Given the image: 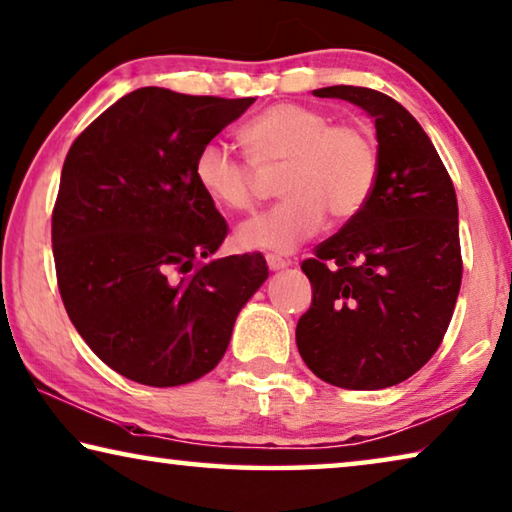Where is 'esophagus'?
Returning a JSON list of instances; mask_svg holds the SVG:
<instances>
[{
  "instance_id": "obj_1",
  "label": "esophagus",
  "mask_w": 512,
  "mask_h": 512,
  "mask_svg": "<svg viewBox=\"0 0 512 512\" xmlns=\"http://www.w3.org/2000/svg\"><path fill=\"white\" fill-rule=\"evenodd\" d=\"M266 264H269L271 271H282V269H289L291 262L285 257H278V255H266Z\"/></svg>"
}]
</instances>
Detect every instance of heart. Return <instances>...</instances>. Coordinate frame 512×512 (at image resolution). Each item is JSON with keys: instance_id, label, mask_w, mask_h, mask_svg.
<instances>
[{"instance_id": "1", "label": "heart", "mask_w": 512, "mask_h": 512, "mask_svg": "<svg viewBox=\"0 0 512 512\" xmlns=\"http://www.w3.org/2000/svg\"><path fill=\"white\" fill-rule=\"evenodd\" d=\"M248 159L221 143H205L193 159V180L216 207L246 212L255 205L259 173H275L282 198L237 230L246 250L291 253L326 223L353 221L376 191L380 152L358 123H332L328 113L280 102L241 127Z\"/></svg>"}]
</instances>
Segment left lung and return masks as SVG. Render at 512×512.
Listing matches in <instances>:
<instances>
[{
	"label": "left lung",
	"instance_id": "1",
	"mask_svg": "<svg viewBox=\"0 0 512 512\" xmlns=\"http://www.w3.org/2000/svg\"><path fill=\"white\" fill-rule=\"evenodd\" d=\"M376 120L380 175L360 216L300 269L312 305L298 319L300 358L344 389L403 383L440 348L456 307L462 255L456 189L412 113L385 93L328 86Z\"/></svg>",
	"mask_w": 512,
	"mask_h": 512
}]
</instances>
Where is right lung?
<instances>
[{
    "instance_id": "1",
    "label": "right lung",
    "mask_w": 512,
    "mask_h": 512,
    "mask_svg": "<svg viewBox=\"0 0 512 512\" xmlns=\"http://www.w3.org/2000/svg\"><path fill=\"white\" fill-rule=\"evenodd\" d=\"M253 102L145 86L97 116L63 161L52 212L63 305L97 358L134 383L175 387L212 371L269 278L262 253L200 262L227 223L193 159Z\"/></svg>"
}]
</instances>
